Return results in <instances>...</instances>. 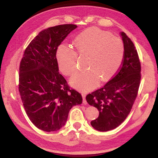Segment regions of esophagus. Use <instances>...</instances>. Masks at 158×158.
<instances>
[{"instance_id": "obj_1", "label": "esophagus", "mask_w": 158, "mask_h": 158, "mask_svg": "<svg viewBox=\"0 0 158 158\" xmlns=\"http://www.w3.org/2000/svg\"><path fill=\"white\" fill-rule=\"evenodd\" d=\"M82 98H83V104L86 105L87 102H86V99H85V94H82Z\"/></svg>"}]
</instances>
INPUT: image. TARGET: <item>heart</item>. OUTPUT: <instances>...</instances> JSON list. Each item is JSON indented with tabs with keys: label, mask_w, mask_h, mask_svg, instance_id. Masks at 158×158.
<instances>
[{
	"label": "heart",
	"mask_w": 158,
	"mask_h": 158,
	"mask_svg": "<svg viewBox=\"0 0 158 158\" xmlns=\"http://www.w3.org/2000/svg\"><path fill=\"white\" fill-rule=\"evenodd\" d=\"M76 51L63 43L56 49V58L59 70L66 76L77 70V54L88 55L84 72L74 74L70 79V85L80 92H86L99 85L100 80L107 81L117 73L124 56V45L120 38L97 27H89L75 38Z\"/></svg>",
	"instance_id": "obj_1"
}]
</instances>
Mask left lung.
<instances>
[{
	"instance_id": "obj_1",
	"label": "left lung",
	"mask_w": 158,
	"mask_h": 158,
	"mask_svg": "<svg viewBox=\"0 0 158 158\" xmlns=\"http://www.w3.org/2000/svg\"><path fill=\"white\" fill-rule=\"evenodd\" d=\"M120 35L125 48L121 67L103 88L86 96L88 104L96 107L99 113L91 125L101 132L113 130L125 120L140 82L141 66L135 45L125 33L122 31Z\"/></svg>"
}]
</instances>
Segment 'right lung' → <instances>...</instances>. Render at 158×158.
<instances>
[{
	"label": "right lung",
	"instance_id": "add662e5",
	"mask_svg": "<svg viewBox=\"0 0 158 158\" xmlns=\"http://www.w3.org/2000/svg\"><path fill=\"white\" fill-rule=\"evenodd\" d=\"M77 26L64 24L39 33L24 51L19 69V92L27 115L40 130L56 131L64 127L70 109L82 103L59 73L58 47Z\"/></svg>",
	"mask_w": 158,
	"mask_h": 158
}]
</instances>
